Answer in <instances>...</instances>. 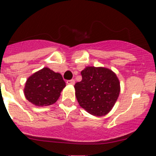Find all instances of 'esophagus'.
I'll use <instances>...</instances> for the list:
<instances>
[{
    "mask_svg": "<svg viewBox=\"0 0 156 156\" xmlns=\"http://www.w3.org/2000/svg\"><path fill=\"white\" fill-rule=\"evenodd\" d=\"M66 83L68 84V85H74V83H75V81L73 80V79H71V80H68L66 82Z\"/></svg>",
    "mask_w": 156,
    "mask_h": 156,
    "instance_id": "1",
    "label": "esophagus"
}]
</instances>
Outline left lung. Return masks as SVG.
I'll return each mask as SVG.
<instances>
[{"instance_id":"obj_1","label":"left lung","mask_w":156,"mask_h":156,"mask_svg":"<svg viewBox=\"0 0 156 156\" xmlns=\"http://www.w3.org/2000/svg\"><path fill=\"white\" fill-rule=\"evenodd\" d=\"M83 79L75 83L78 104L90 114L105 116L118 99L121 86L117 76L110 69L87 66L81 72Z\"/></svg>"}]
</instances>
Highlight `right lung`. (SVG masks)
I'll return each instance as SVG.
<instances>
[{"mask_svg":"<svg viewBox=\"0 0 156 156\" xmlns=\"http://www.w3.org/2000/svg\"><path fill=\"white\" fill-rule=\"evenodd\" d=\"M65 87L66 83L61 73L44 67L27 78L24 95L35 106H48L56 102Z\"/></svg>","mask_w":156,"mask_h":156,"instance_id":"1","label":"right lung"}]
</instances>
